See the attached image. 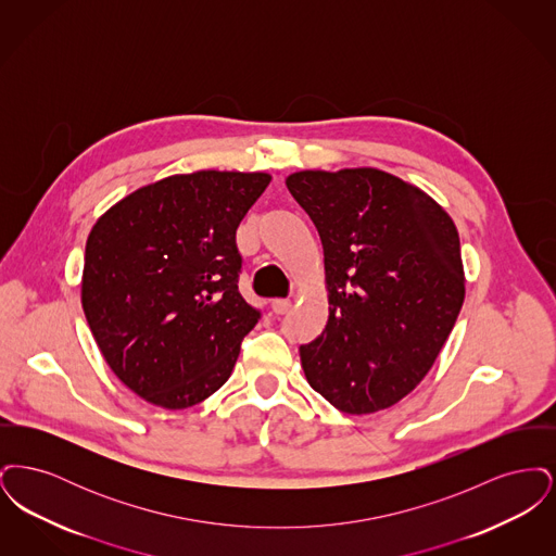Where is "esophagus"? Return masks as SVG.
I'll use <instances>...</instances> for the list:
<instances>
[{"label": "esophagus", "instance_id": "34e87169", "mask_svg": "<svg viewBox=\"0 0 556 556\" xmlns=\"http://www.w3.org/2000/svg\"><path fill=\"white\" fill-rule=\"evenodd\" d=\"M270 308H273L275 315H286L291 308V300H288V298H277V300L270 302Z\"/></svg>", "mask_w": 556, "mask_h": 556}]
</instances>
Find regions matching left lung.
<instances>
[{
	"mask_svg": "<svg viewBox=\"0 0 556 556\" xmlns=\"http://www.w3.org/2000/svg\"><path fill=\"white\" fill-rule=\"evenodd\" d=\"M288 189L317 227L329 318L300 345L311 388L348 415L396 404L435 363L465 300L456 227L377 168L302 170Z\"/></svg>",
	"mask_w": 556,
	"mask_h": 556,
	"instance_id": "1",
	"label": "left lung"
}]
</instances>
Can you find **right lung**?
Masks as SVG:
<instances>
[{"mask_svg": "<svg viewBox=\"0 0 556 556\" xmlns=\"http://www.w3.org/2000/svg\"><path fill=\"white\" fill-rule=\"evenodd\" d=\"M266 173L198 170L141 187L93 225L80 300L114 375L179 410L231 375L261 311L238 290L236 233Z\"/></svg>", "mask_w": 556, "mask_h": 556, "instance_id": "right-lung-1", "label": "right lung"}]
</instances>
